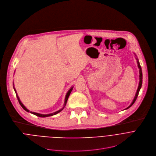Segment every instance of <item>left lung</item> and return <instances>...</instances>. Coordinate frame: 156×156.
Returning <instances> with one entry per match:
<instances>
[{
	"label": "left lung",
	"instance_id": "obj_1",
	"mask_svg": "<svg viewBox=\"0 0 156 156\" xmlns=\"http://www.w3.org/2000/svg\"><path fill=\"white\" fill-rule=\"evenodd\" d=\"M135 56H136V55H135ZM136 60H137V63H138V68H139V69H140V82H139V85H138V89H137V91H136V95H135V98H134V99H133V101H132V104L128 107V108H126V109H129V108H130L133 104H134V103L135 102V101H136V98H137V97H138V93H139V91H140V89H141V86H142V82H143V74H142V70H141V66H140V62H139V61H138V58H136Z\"/></svg>",
	"mask_w": 156,
	"mask_h": 156
}]
</instances>
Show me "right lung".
<instances>
[{"mask_svg":"<svg viewBox=\"0 0 156 156\" xmlns=\"http://www.w3.org/2000/svg\"><path fill=\"white\" fill-rule=\"evenodd\" d=\"M14 85V84H13ZM13 88H14V90H15V93H16V97H17V98H18V101H19V103L20 104V105L21 106V107L26 111H27V112H30V113H31V114H34V115H37V116H39V117H49V116H51V115H55V114H58V113H59V112H61L62 110H63V109H64V108L65 107V106H66V103H67V101H68V98H69V95L71 94V91H72V90H73V87H71L69 90V91H68V93H67V94H66V97H65V105H64V106H63V108H62V109H59V111H56V112H53V113H51V114H39V113H37V112H32V111H29L24 105H23V104L21 102V101H20V98H19V97H18V95H17V93H16V90H15V87H14V86H13Z\"/></svg>","mask_w":156,"mask_h":156,"instance_id":"right-lung-1","label":"right lung"}]
</instances>
